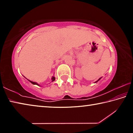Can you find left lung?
Instances as JSON below:
<instances>
[{"instance_id": "1", "label": "left lung", "mask_w": 133, "mask_h": 133, "mask_svg": "<svg viewBox=\"0 0 133 133\" xmlns=\"http://www.w3.org/2000/svg\"><path fill=\"white\" fill-rule=\"evenodd\" d=\"M100 79H101V78H99V79H98V80L97 81H96V82H98V80H100Z\"/></svg>"}]
</instances>
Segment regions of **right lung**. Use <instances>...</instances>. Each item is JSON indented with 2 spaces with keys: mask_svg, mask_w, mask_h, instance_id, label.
I'll return each instance as SVG.
<instances>
[{
  "mask_svg": "<svg viewBox=\"0 0 133 133\" xmlns=\"http://www.w3.org/2000/svg\"><path fill=\"white\" fill-rule=\"evenodd\" d=\"M51 80H52V82H53V81H55V77H52V78H51ZM29 82H30V83H32L33 84H36V85H39V84H38L37 83H36L33 82H31V81H30V80H29Z\"/></svg>",
  "mask_w": 133,
  "mask_h": 133,
  "instance_id": "1",
  "label": "right lung"
}]
</instances>
